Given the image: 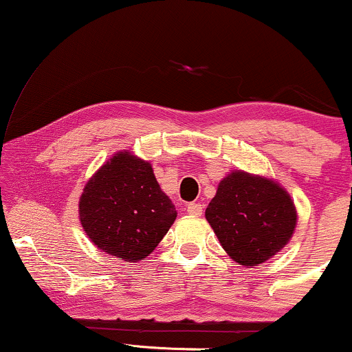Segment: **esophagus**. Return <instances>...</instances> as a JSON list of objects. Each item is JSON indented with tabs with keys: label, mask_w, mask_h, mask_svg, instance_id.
<instances>
[{
	"label": "esophagus",
	"mask_w": 352,
	"mask_h": 352,
	"mask_svg": "<svg viewBox=\"0 0 352 352\" xmlns=\"http://www.w3.org/2000/svg\"><path fill=\"white\" fill-rule=\"evenodd\" d=\"M201 212H204V205L201 204H195V201H192V204L187 205V213L192 217H200Z\"/></svg>",
	"instance_id": "esophagus-1"
}]
</instances>
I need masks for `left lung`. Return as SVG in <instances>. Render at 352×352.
Listing matches in <instances>:
<instances>
[{"label": "left lung", "mask_w": 352, "mask_h": 352, "mask_svg": "<svg viewBox=\"0 0 352 352\" xmlns=\"http://www.w3.org/2000/svg\"><path fill=\"white\" fill-rule=\"evenodd\" d=\"M205 218L228 256L252 268L288 245L298 213L278 182L235 170L218 184Z\"/></svg>", "instance_id": "left-lung-1"}]
</instances>
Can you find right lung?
I'll use <instances>...</instances> for the list:
<instances>
[{"instance_id":"obj_1","label":"right lung","mask_w":352,"mask_h":352,"mask_svg":"<svg viewBox=\"0 0 352 352\" xmlns=\"http://www.w3.org/2000/svg\"><path fill=\"white\" fill-rule=\"evenodd\" d=\"M84 232L99 250L124 261L148 256L177 218L152 165L131 152H117L84 187L79 199Z\"/></svg>"}]
</instances>
